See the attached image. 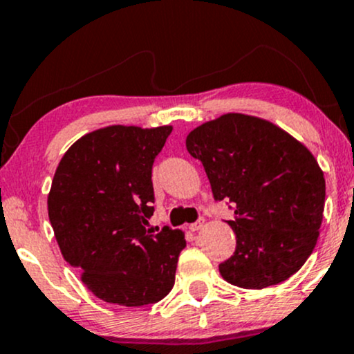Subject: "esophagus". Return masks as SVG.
Here are the masks:
<instances>
[{
    "mask_svg": "<svg viewBox=\"0 0 354 354\" xmlns=\"http://www.w3.org/2000/svg\"><path fill=\"white\" fill-rule=\"evenodd\" d=\"M203 225H205V221H203V219H200V221H196V223H193V225H189V231H200L201 228H203Z\"/></svg>",
    "mask_w": 354,
    "mask_h": 354,
    "instance_id": "obj_1",
    "label": "esophagus"
}]
</instances>
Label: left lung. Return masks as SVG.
Returning <instances> with one entry per match:
<instances>
[{
	"label": "left lung",
	"mask_w": 354,
	"mask_h": 354,
	"mask_svg": "<svg viewBox=\"0 0 354 354\" xmlns=\"http://www.w3.org/2000/svg\"><path fill=\"white\" fill-rule=\"evenodd\" d=\"M216 200L234 205V254L223 279L245 290L286 281L315 250L326 183L310 149L263 118L226 113L186 136Z\"/></svg>",
	"instance_id": "8db88e82"
}]
</instances>
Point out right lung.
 I'll return each instance as SVG.
<instances>
[{
    "label": "right lung",
    "instance_id": "1",
    "mask_svg": "<svg viewBox=\"0 0 354 354\" xmlns=\"http://www.w3.org/2000/svg\"><path fill=\"white\" fill-rule=\"evenodd\" d=\"M171 131L169 124L95 129L70 146L55 171L48 216L61 254L106 303H158L174 284L185 233L148 230L151 168Z\"/></svg>",
    "mask_w": 354,
    "mask_h": 354
}]
</instances>
